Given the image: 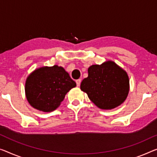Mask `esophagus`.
I'll return each mask as SVG.
<instances>
[{
    "label": "esophagus",
    "instance_id": "1",
    "mask_svg": "<svg viewBox=\"0 0 157 157\" xmlns=\"http://www.w3.org/2000/svg\"><path fill=\"white\" fill-rule=\"evenodd\" d=\"M81 82V79H77V80L76 81V85H77V86H80Z\"/></svg>",
    "mask_w": 157,
    "mask_h": 157
}]
</instances>
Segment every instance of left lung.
<instances>
[{
  "instance_id": "8db88e82",
  "label": "left lung",
  "mask_w": 157,
  "mask_h": 157,
  "mask_svg": "<svg viewBox=\"0 0 157 157\" xmlns=\"http://www.w3.org/2000/svg\"><path fill=\"white\" fill-rule=\"evenodd\" d=\"M88 76L81 89L98 107L112 109L124 102L129 92V78L126 71L112 61L94 64L88 69Z\"/></svg>"
}]
</instances>
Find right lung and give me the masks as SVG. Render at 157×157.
Returning a JSON list of instances; mask_svg holds the SVG:
<instances>
[{
	"instance_id": "1",
	"label": "right lung",
	"mask_w": 157,
	"mask_h": 157,
	"mask_svg": "<svg viewBox=\"0 0 157 157\" xmlns=\"http://www.w3.org/2000/svg\"><path fill=\"white\" fill-rule=\"evenodd\" d=\"M76 82L62 67H43L27 77L25 94L33 108L44 112H52L63 101L65 95L76 87Z\"/></svg>"
}]
</instances>
